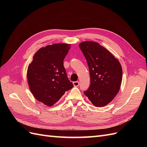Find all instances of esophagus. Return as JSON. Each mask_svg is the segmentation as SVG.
<instances>
[{
	"instance_id": "1",
	"label": "esophagus",
	"mask_w": 147,
	"mask_h": 147,
	"mask_svg": "<svg viewBox=\"0 0 147 147\" xmlns=\"http://www.w3.org/2000/svg\"><path fill=\"white\" fill-rule=\"evenodd\" d=\"M73 84H74V86L75 87H77V86H78V85H79V82H74L73 83Z\"/></svg>"
}]
</instances>
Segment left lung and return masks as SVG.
I'll use <instances>...</instances> for the list:
<instances>
[{
  "label": "left lung",
  "mask_w": 147,
  "mask_h": 147,
  "mask_svg": "<svg viewBox=\"0 0 147 147\" xmlns=\"http://www.w3.org/2000/svg\"><path fill=\"white\" fill-rule=\"evenodd\" d=\"M90 69L91 84L84 94L96 107L105 106L118 93L123 77L119 61L99 43L86 41L79 44Z\"/></svg>",
  "instance_id": "obj_1"
}]
</instances>
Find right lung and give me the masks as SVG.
Listing matches in <instances>:
<instances>
[{"label":"right lung","instance_id":"1","mask_svg":"<svg viewBox=\"0 0 147 147\" xmlns=\"http://www.w3.org/2000/svg\"><path fill=\"white\" fill-rule=\"evenodd\" d=\"M70 44L55 43L35 53L27 71L30 90L38 101L53 106L74 84L67 76L63 61Z\"/></svg>","mask_w":147,"mask_h":147}]
</instances>
